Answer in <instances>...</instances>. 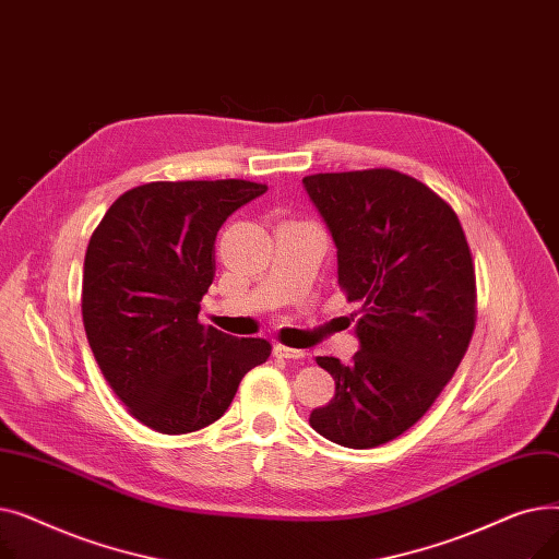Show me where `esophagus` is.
Listing matches in <instances>:
<instances>
[{
	"label": "esophagus",
	"mask_w": 559,
	"mask_h": 559,
	"mask_svg": "<svg viewBox=\"0 0 559 559\" xmlns=\"http://www.w3.org/2000/svg\"><path fill=\"white\" fill-rule=\"evenodd\" d=\"M274 356H276V358H285V360H301V358H306L304 350L285 346V344H276V346H274Z\"/></svg>",
	"instance_id": "esophagus-1"
}]
</instances>
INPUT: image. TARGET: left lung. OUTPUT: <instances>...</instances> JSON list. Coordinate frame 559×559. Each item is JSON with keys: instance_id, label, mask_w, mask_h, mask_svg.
<instances>
[{"instance_id": "8db88e82", "label": "left lung", "mask_w": 559, "mask_h": 559, "mask_svg": "<svg viewBox=\"0 0 559 559\" xmlns=\"http://www.w3.org/2000/svg\"><path fill=\"white\" fill-rule=\"evenodd\" d=\"M304 186L337 247V283L360 304V350L342 365L310 426L346 449L413 428L460 367L476 329V267L462 224L437 192L390 169L310 174Z\"/></svg>"}]
</instances>
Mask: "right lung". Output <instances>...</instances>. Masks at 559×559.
I'll list each match as a JSON object with an SVG mask.
<instances>
[{
  "instance_id": "add662e5",
  "label": "right lung",
  "mask_w": 559,
  "mask_h": 559,
  "mask_svg": "<svg viewBox=\"0 0 559 559\" xmlns=\"http://www.w3.org/2000/svg\"><path fill=\"white\" fill-rule=\"evenodd\" d=\"M267 186L245 179L154 181L112 201L83 260L81 314L110 390L144 426L186 435L217 421L242 378L272 354L199 321L215 238Z\"/></svg>"
}]
</instances>
